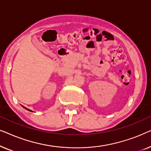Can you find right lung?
Wrapping results in <instances>:
<instances>
[{"label":"right lung","mask_w":151,"mask_h":151,"mask_svg":"<svg viewBox=\"0 0 151 151\" xmlns=\"http://www.w3.org/2000/svg\"><path fill=\"white\" fill-rule=\"evenodd\" d=\"M23 107H24V108L25 109H27V111H31V112H33V111H32V110H30V109H27L26 107H24V106H23Z\"/></svg>","instance_id":"add662e5"}]
</instances>
